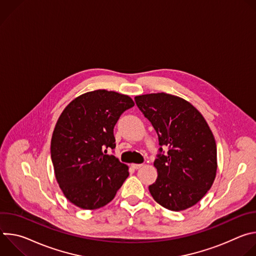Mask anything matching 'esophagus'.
I'll list each match as a JSON object with an SVG mask.
<instances>
[{
    "mask_svg": "<svg viewBox=\"0 0 256 256\" xmlns=\"http://www.w3.org/2000/svg\"><path fill=\"white\" fill-rule=\"evenodd\" d=\"M132 166L134 169H140V167H142V164H132Z\"/></svg>",
    "mask_w": 256,
    "mask_h": 256,
    "instance_id": "esophagus-1",
    "label": "esophagus"
}]
</instances>
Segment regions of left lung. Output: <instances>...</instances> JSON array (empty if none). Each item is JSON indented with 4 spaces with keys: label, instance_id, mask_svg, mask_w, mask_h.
I'll list each match as a JSON object with an SVG mask.
<instances>
[{
    "label": "left lung",
    "instance_id": "left-lung-1",
    "mask_svg": "<svg viewBox=\"0 0 256 256\" xmlns=\"http://www.w3.org/2000/svg\"><path fill=\"white\" fill-rule=\"evenodd\" d=\"M134 100L157 132L159 144L169 148L154 162L158 177L149 186L151 196L170 210L192 208L216 174V144L208 122L192 103L172 94H144Z\"/></svg>",
    "mask_w": 256,
    "mask_h": 256
}]
</instances>
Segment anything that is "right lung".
<instances>
[{
    "mask_svg": "<svg viewBox=\"0 0 256 256\" xmlns=\"http://www.w3.org/2000/svg\"><path fill=\"white\" fill-rule=\"evenodd\" d=\"M134 105L128 95L99 89L76 97L60 114L50 155L58 186L72 204L83 210L102 208L128 178V165L107 155L106 149L116 148L114 126Z\"/></svg>",
    "mask_w": 256,
    "mask_h": 256,
    "instance_id": "add662e5",
    "label": "right lung"
}]
</instances>
